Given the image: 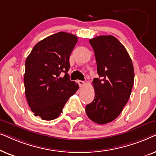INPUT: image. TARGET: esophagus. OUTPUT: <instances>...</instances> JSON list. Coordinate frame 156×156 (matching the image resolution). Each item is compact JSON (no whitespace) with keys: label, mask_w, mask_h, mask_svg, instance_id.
<instances>
[{"label":"esophagus","mask_w":156,"mask_h":156,"mask_svg":"<svg viewBox=\"0 0 156 156\" xmlns=\"http://www.w3.org/2000/svg\"><path fill=\"white\" fill-rule=\"evenodd\" d=\"M77 82H78V84H79V85H80V87H84V84H85V82H84V81H82V80H79Z\"/></svg>","instance_id":"obj_1"}]
</instances>
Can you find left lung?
<instances>
[{
	"instance_id": "left-lung-1",
	"label": "left lung",
	"mask_w": 156,
	"mask_h": 156,
	"mask_svg": "<svg viewBox=\"0 0 156 156\" xmlns=\"http://www.w3.org/2000/svg\"><path fill=\"white\" fill-rule=\"evenodd\" d=\"M89 43L100 78L94 79L95 97L85 111L94 122L105 124L116 119L129 101L134 82L133 66L124 46L114 36H98Z\"/></svg>"
}]
</instances>
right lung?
Wrapping results in <instances>:
<instances>
[{"label": "right lung", "instance_id": "add662e5", "mask_svg": "<svg viewBox=\"0 0 156 156\" xmlns=\"http://www.w3.org/2000/svg\"><path fill=\"white\" fill-rule=\"evenodd\" d=\"M77 37L59 32L40 41L25 61V92L35 116L42 120L57 119L79 85L69 80V57ZM65 73L62 78L60 76Z\"/></svg>", "mask_w": 156, "mask_h": 156}]
</instances>
